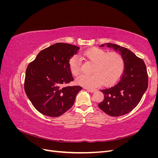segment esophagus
I'll return each instance as SVG.
<instances>
[{"label":"esophagus","mask_w":158,"mask_h":158,"mask_svg":"<svg viewBox=\"0 0 158 158\" xmlns=\"http://www.w3.org/2000/svg\"><path fill=\"white\" fill-rule=\"evenodd\" d=\"M85 89H86L87 91H88V92H89L91 93H93V92H95V90H96V89H89V88H85Z\"/></svg>","instance_id":"1"}]
</instances>
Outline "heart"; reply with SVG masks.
I'll list each match as a JSON object with an SVG mask.
<instances>
[{
    "label": "heart",
    "instance_id": "b5f03b06",
    "mask_svg": "<svg viewBox=\"0 0 158 158\" xmlns=\"http://www.w3.org/2000/svg\"><path fill=\"white\" fill-rule=\"evenodd\" d=\"M84 59L93 66L89 76L82 75L76 78L77 84L86 88H94L102 84L105 86L113 85L121 77L125 67V60L118 52L92 48L83 53ZM70 73L78 76L81 71V63L76 56L71 57L69 63Z\"/></svg>",
    "mask_w": 158,
    "mask_h": 158
}]
</instances>
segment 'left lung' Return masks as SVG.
Returning <instances> with one entry per match:
<instances>
[{"label": "left lung", "instance_id": "8db88e82", "mask_svg": "<svg viewBox=\"0 0 158 158\" xmlns=\"http://www.w3.org/2000/svg\"><path fill=\"white\" fill-rule=\"evenodd\" d=\"M107 47L120 51L125 60V70L116 84L101 89L104 99L98 106L109 115L119 117L131 112L139 103L148 88V75L144 60L131 51L109 43Z\"/></svg>", "mask_w": 158, "mask_h": 158}]
</instances>
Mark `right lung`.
<instances>
[{"mask_svg":"<svg viewBox=\"0 0 158 158\" xmlns=\"http://www.w3.org/2000/svg\"><path fill=\"white\" fill-rule=\"evenodd\" d=\"M79 49L57 43L40 51L28 64L25 92L33 106L44 115H62L73 107L76 95L82 89L80 85H66L74 80L69 63Z\"/></svg>","mask_w":158,"mask_h":158,"instance_id":"right-lung-1","label":"right lung"}]
</instances>
